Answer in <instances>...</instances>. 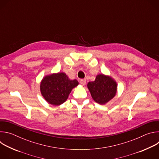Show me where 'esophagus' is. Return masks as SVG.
<instances>
[{
    "label": "esophagus",
    "instance_id": "34e87169",
    "mask_svg": "<svg viewBox=\"0 0 159 159\" xmlns=\"http://www.w3.org/2000/svg\"><path fill=\"white\" fill-rule=\"evenodd\" d=\"M80 83L82 85H85L86 84V80L85 79H80Z\"/></svg>",
    "mask_w": 159,
    "mask_h": 159
}]
</instances>
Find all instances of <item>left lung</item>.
I'll list each match as a JSON object with an SVG mask.
<instances>
[{"instance_id": "8db88e82", "label": "left lung", "mask_w": 159, "mask_h": 159, "mask_svg": "<svg viewBox=\"0 0 159 159\" xmlns=\"http://www.w3.org/2000/svg\"><path fill=\"white\" fill-rule=\"evenodd\" d=\"M87 87L93 99L100 104H104L116 95L117 84L111 77L99 74L94 81L87 84Z\"/></svg>"}]
</instances>
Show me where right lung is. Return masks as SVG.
<instances>
[{"mask_svg":"<svg viewBox=\"0 0 159 159\" xmlns=\"http://www.w3.org/2000/svg\"><path fill=\"white\" fill-rule=\"evenodd\" d=\"M77 80H70L63 72L44 77L40 84L42 96L53 106L63 104L69 97L73 88L77 86Z\"/></svg>","mask_w":159,"mask_h":159,"instance_id":"1","label":"right lung"}]
</instances>
